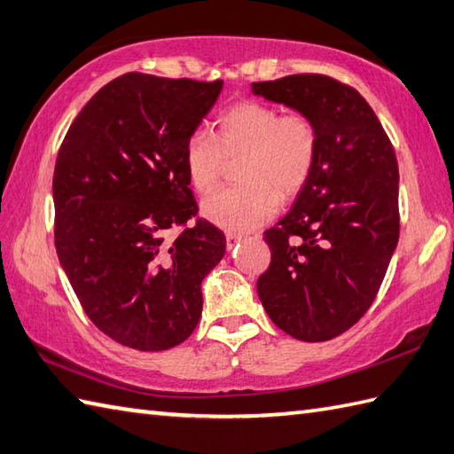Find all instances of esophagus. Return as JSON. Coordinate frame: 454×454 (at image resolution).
Wrapping results in <instances>:
<instances>
[{
  "mask_svg": "<svg viewBox=\"0 0 454 454\" xmlns=\"http://www.w3.org/2000/svg\"><path fill=\"white\" fill-rule=\"evenodd\" d=\"M245 237L243 235H237V233H227L225 235V240H227V248L231 250V248H235L240 240H243Z\"/></svg>",
  "mask_w": 454,
  "mask_h": 454,
  "instance_id": "obj_1",
  "label": "esophagus"
}]
</instances>
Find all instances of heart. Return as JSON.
I'll list each match as a JSON object with an SVG mask.
<instances>
[{
  "label": "heart",
  "instance_id": "obj_1",
  "mask_svg": "<svg viewBox=\"0 0 454 454\" xmlns=\"http://www.w3.org/2000/svg\"><path fill=\"white\" fill-rule=\"evenodd\" d=\"M318 128L301 110L243 100L215 120L214 136L198 129L184 145L190 186L207 194L217 184L227 160L243 159L237 180L201 204L206 219L221 229L243 233L264 223L279 207V198L294 200L305 188L318 159Z\"/></svg>",
  "mask_w": 454,
  "mask_h": 454
}]
</instances>
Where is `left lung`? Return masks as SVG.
Instances as JSON below:
<instances>
[{
	"instance_id": "1",
	"label": "left lung",
	"mask_w": 454,
	"mask_h": 454,
	"mask_svg": "<svg viewBox=\"0 0 454 454\" xmlns=\"http://www.w3.org/2000/svg\"><path fill=\"white\" fill-rule=\"evenodd\" d=\"M274 103L309 114L318 159L295 206L264 231L271 250L258 297L286 334L326 341L375 301L400 235L398 160L367 100L322 74L253 83Z\"/></svg>"
}]
</instances>
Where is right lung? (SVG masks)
<instances>
[{"mask_svg": "<svg viewBox=\"0 0 454 454\" xmlns=\"http://www.w3.org/2000/svg\"><path fill=\"white\" fill-rule=\"evenodd\" d=\"M223 87L124 74L69 126L54 168V243L90 322L139 351L175 348L201 317L225 235L198 217L184 145ZM170 228H180L168 239Z\"/></svg>", "mask_w": 454, "mask_h": 454, "instance_id": "1", "label": "right lung"}]
</instances>
